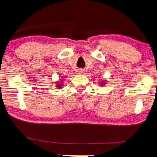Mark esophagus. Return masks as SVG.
Wrapping results in <instances>:
<instances>
[{"label": "esophagus", "instance_id": "1", "mask_svg": "<svg viewBox=\"0 0 157 157\" xmlns=\"http://www.w3.org/2000/svg\"><path fill=\"white\" fill-rule=\"evenodd\" d=\"M79 73H83L82 70H79Z\"/></svg>", "mask_w": 157, "mask_h": 157}]
</instances>
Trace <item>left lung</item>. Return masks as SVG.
<instances>
[{"label":"left lung","mask_w":157,"mask_h":157,"mask_svg":"<svg viewBox=\"0 0 157 157\" xmlns=\"http://www.w3.org/2000/svg\"><path fill=\"white\" fill-rule=\"evenodd\" d=\"M100 84H101V85H104V84H105V82H102Z\"/></svg>","instance_id":"obj_1"}]
</instances>
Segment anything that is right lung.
Returning a JSON list of instances; mask_svg holds the SVG:
<instances>
[{"instance_id": "right-lung-1", "label": "right lung", "mask_w": 157, "mask_h": 157, "mask_svg": "<svg viewBox=\"0 0 157 157\" xmlns=\"http://www.w3.org/2000/svg\"><path fill=\"white\" fill-rule=\"evenodd\" d=\"M60 82H61V81H60ZM63 83H57V84H56V85H57L56 86H57V87L59 88V89L62 88V86H63Z\"/></svg>"}]
</instances>
